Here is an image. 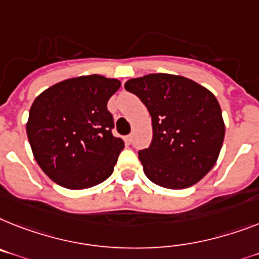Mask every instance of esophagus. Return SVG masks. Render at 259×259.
I'll list each match as a JSON object with an SVG mask.
<instances>
[{
  "mask_svg": "<svg viewBox=\"0 0 259 259\" xmlns=\"http://www.w3.org/2000/svg\"><path fill=\"white\" fill-rule=\"evenodd\" d=\"M124 142H125V144H131V143H132V136H131V135H127V136H125Z\"/></svg>",
  "mask_w": 259,
  "mask_h": 259,
  "instance_id": "34e87169",
  "label": "esophagus"
}]
</instances>
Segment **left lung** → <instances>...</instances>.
I'll list each match as a JSON object with an SVG mask.
<instances>
[{"mask_svg": "<svg viewBox=\"0 0 259 259\" xmlns=\"http://www.w3.org/2000/svg\"><path fill=\"white\" fill-rule=\"evenodd\" d=\"M124 89L152 117V143L139 152L145 176L168 189L198 183L219 159L225 136L215 96L192 79L163 72L130 79Z\"/></svg>", "mask_w": 259, "mask_h": 259, "instance_id": "1", "label": "left lung"}]
</instances>
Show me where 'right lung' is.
Segmentation results:
<instances>
[{"label":"right lung","instance_id":"add662e5","mask_svg":"<svg viewBox=\"0 0 259 259\" xmlns=\"http://www.w3.org/2000/svg\"><path fill=\"white\" fill-rule=\"evenodd\" d=\"M120 80L102 75L66 79L49 87L30 107L26 134L34 159L51 180L86 189L114 172L124 142L115 138L107 102Z\"/></svg>","mask_w":259,"mask_h":259}]
</instances>
